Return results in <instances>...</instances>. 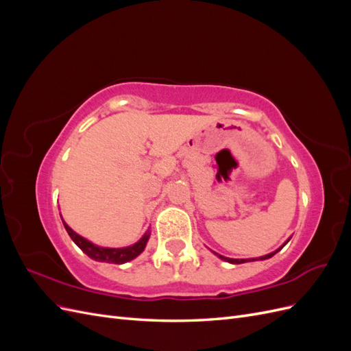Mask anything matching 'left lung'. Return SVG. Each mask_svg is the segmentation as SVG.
Returning a JSON list of instances; mask_svg holds the SVG:
<instances>
[{
	"instance_id": "obj_1",
	"label": "left lung",
	"mask_w": 351,
	"mask_h": 351,
	"mask_svg": "<svg viewBox=\"0 0 351 351\" xmlns=\"http://www.w3.org/2000/svg\"><path fill=\"white\" fill-rule=\"evenodd\" d=\"M290 240V239H289ZM289 240H287L282 246L280 247V249H277L275 252H271V253H268V254H265V256H259V258H250V259H231V258H226V256H222V254H219V253H217V252H214L217 256L219 258V259H222V261H226V262H228V263H234V265H239V263H246V262H254V261H265V259H269V258H272L275 253H278L287 243H289Z\"/></svg>"
}]
</instances>
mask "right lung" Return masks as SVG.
Wrapping results in <instances>:
<instances>
[{
	"label": "right lung",
	"mask_w": 351,
	"mask_h": 351,
	"mask_svg": "<svg viewBox=\"0 0 351 351\" xmlns=\"http://www.w3.org/2000/svg\"><path fill=\"white\" fill-rule=\"evenodd\" d=\"M62 219V217H61ZM62 224H64L66 231L69 232V236L71 237V240L76 243V246L83 252L86 253L88 256L93 261H98V262H107V263H117V265H121L125 262H130L134 258L139 256V254L145 250L146 247V243L151 237V231L147 230L145 234L141 237L139 241H136L132 246H125V247H102L98 246V244H95L92 241H89L88 239L82 237L80 234H77L76 231H73L69 226L67 222L62 219Z\"/></svg>",
	"instance_id": "add662e5"
}]
</instances>
